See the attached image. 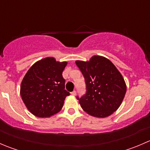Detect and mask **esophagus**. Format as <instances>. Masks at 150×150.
I'll return each instance as SVG.
<instances>
[{"instance_id": "obj_1", "label": "esophagus", "mask_w": 150, "mask_h": 150, "mask_svg": "<svg viewBox=\"0 0 150 150\" xmlns=\"http://www.w3.org/2000/svg\"><path fill=\"white\" fill-rule=\"evenodd\" d=\"M71 94H72V96H75V95H76V91H73L72 92H71Z\"/></svg>"}]
</instances>
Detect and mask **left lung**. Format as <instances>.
Wrapping results in <instances>:
<instances>
[{
    "label": "left lung",
    "instance_id": "1",
    "mask_svg": "<svg viewBox=\"0 0 150 150\" xmlns=\"http://www.w3.org/2000/svg\"><path fill=\"white\" fill-rule=\"evenodd\" d=\"M83 75L86 93L79 100L83 110L90 115L106 117L121 104L126 93L123 77L111 61L102 56H93L89 61L75 62Z\"/></svg>",
    "mask_w": 150,
    "mask_h": 150
}]
</instances>
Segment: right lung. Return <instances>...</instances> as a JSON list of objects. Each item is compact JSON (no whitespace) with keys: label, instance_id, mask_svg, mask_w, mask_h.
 <instances>
[{"label":"right lung","instance_id":"1","mask_svg":"<svg viewBox=\"0 0 150 150\" xmlns=\"http://www.w3.org/2000/svg\"><path fill=\"white\" fill-rule=\"evenodd\" d=\"M67 62L46 57L36 62L27 72L20 95L28 110L38 117H49L60 111L69 93L64 89L62 72Z\"/></svg>","mask_w":150,"mask_h":150}]
</instances>
